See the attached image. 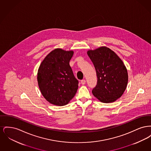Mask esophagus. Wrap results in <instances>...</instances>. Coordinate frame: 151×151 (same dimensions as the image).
<instances>
[{
	"instance_id": "obj_1",
	"label": "esophagus",
	"mask_w": 151,
	"mask_h": 151,
	"mask_svg": "<svg viewBox=\"0 0 151 151\" xmlns=\"http://www.w3.org/2000/svg\"><path fill=\"white\" fill-rule=\"evenodd\" d=\"M86 80L83 79V80H81V83L83 85H84V84H86Z\"/></svg>"
}]
</instances>
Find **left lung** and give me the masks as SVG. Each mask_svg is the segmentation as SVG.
<instances>
[{
    "mask_svg": "<svg viewBox=\"0 0 151 151\" xmlns=\"http://www.w3.org/2000/svg\"><path fill=\"white\" fill-rule=\"evenodd\" d=\"M88 55L93 64L97 83L92 93L104 103L113 102L122 96L128 83L126 66L113 51L105 46L89 50Z\"/></svg>",
    "mask_w": 151,
    "mask_h": 151,
    "instance_id": "1",
    "label": "left lung"
}]
</instances>
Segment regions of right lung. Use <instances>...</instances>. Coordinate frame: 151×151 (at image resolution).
<instances>
[{
	"instance_id": "right-lung-1",
	"label": "right lung",
	"mask_w": 151,
	"mask_h": 151,
	"mask_svg": "<svg viewBox=\"0 0 151 151\" xmlns=\"http://www.w3.org/2000/svg\"><path fill=\"white\" fill-rule=\"evenodd\" d=\"M73 54V51L55 49L45 57L38 68L37 81L41 92L54 105H67L78 89L79 81L70 65Z\"/></svg>"
}]
</instances>
